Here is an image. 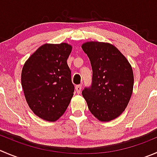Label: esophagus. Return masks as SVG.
<instances>
[{
  "instance_id": "1",
  "label": "esophagus",
  "mask_w": 157,
  "mask_h": 157,
  "mask_svg": "<svg viewBox=\"0 0 157 157\" xmlns=\"http://www.w3.org/2000/svg\"><path fill=\"white\" fill-rule=\"evenodd\" d=\"M81 89H82V86L81 85H77V86H75V90H76V92L77 93V94H80V92H81Z\"/></svg>"
}]
</instances>
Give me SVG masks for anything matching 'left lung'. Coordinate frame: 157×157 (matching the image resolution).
<instances>
[{"label": "left lung", "instance_id": "1", "mask_svg": "<svg viewBox=\"0 0 157 157\" xmlns=\"http://www.w3.org/2000/svg\"><path fill=\"white\" fill-rule=\"evenodd\" d=\"M92 67V83L82 95L91 113L100 121H110L127 106L133 88V73L128 60L113 45L90 41L82 45Z\"/></svg>", "mask_w": 157, "mask_h": 157}]
</instances>
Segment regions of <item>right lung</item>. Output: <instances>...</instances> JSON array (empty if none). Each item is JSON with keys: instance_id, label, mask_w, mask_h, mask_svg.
Listing matches in <instances>:
<instances>
[{"instance_id": "obj_1", "label": "right lung", "mask_w": 157, "mask_h": 157, "mask_svg": "<svg viewBox=\"0 0 157 157\" xmlns=\"http://www.w3.org/2000/svg\"><path fill=\"white\" fill-rule=\"evenodd\" d=\"M72 47L46 44L25 62L21 85L29 106L41 119L54 122L66 111L74 95L71 71L67 60Z\"/></svg>"}]
</instances>
